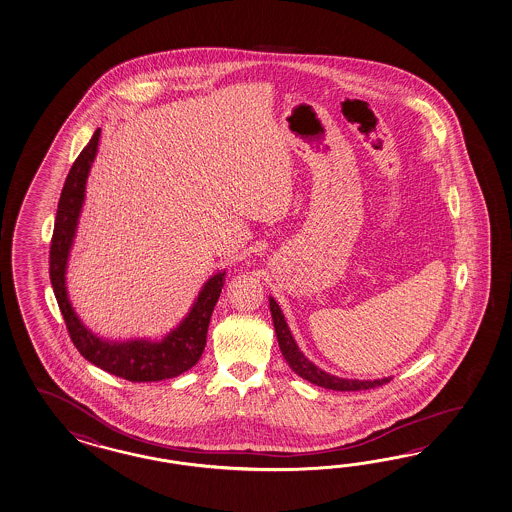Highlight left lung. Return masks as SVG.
<instances>
[{
	"label": "left lung",
	"mask_w": 512,
	"mask_h": 512,
	"mask_svg": "<svg viewBox=\"0 0 512 512\" xmlns=\"http://www.w3.org/2000/svg\"><path fill=\"white\" fill-rule=\"evenodd\" d=\"M270 312H272V320H274L275 335L279 342V349L288 362V366L292 368V372L311 381L316 387L329 388V390H368V388L381 387L388 383L392 377H381V379H348V377H338V375L329 374L322 370L320 366H316L314 362L309 361L303 351H301L298 342L292 337L290 327H288L285 314L281 311L279 303L270 296Z\"/></svg>",
	"instance_id": "1"
}]
</instances>
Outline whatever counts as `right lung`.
<instances>
[{"label": "right lung", "mask_w": 512, "mask_h": 512, "mask_svg": "<svg viewBox=\"0 0 512 512\" xmlns=\"http://www.w3.org/2000/svg\"><path fill=\"white\" fill-rule=\"evenodd\" d=\"M101 129H96L87 146L75 159L64 181L55 216L50 248V279L70 338L79 353L109 374L133 383H151L177 377L200 361L207 344V329L214 305L224 287V270L211 275L201 287L185 318L163 338L109 340L96 335L81 322L68 298L66 270L74 246L79 216L85 203V190L92 163L98 155Z\"/></svg>", "instance_id": "obj_1"}]
</instances>
